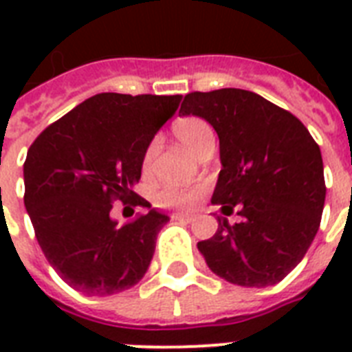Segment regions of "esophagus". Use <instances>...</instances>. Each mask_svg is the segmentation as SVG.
Returning a JSON list of instances; mask_svg holds the SVG:
<instances>
[{
	"label": "esophagus",
	"mask_w": 352,
	"mask_h": 352,
	"mask_svg": "<svg viewBox=\"0 0 352 352\" xmlns=\"http://www.w3.org/2000/svg\"><path fill=\"white\" fill-rule=\"evenodd\" d=\"M171 217L177 221H184V223H192V221L195 219V215H192V214H173Z\"/></svg>",
	"instance_id": "1"
}]
</instances>
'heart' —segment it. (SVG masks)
Listing matches in <instances>:
<instances>
[{"mask_svg": "<svg viewBox=\"0 0 352 352\" xmlns=\"http://www.w3.org/2000/svg\"><path fill=\"white\" fill-rule=\"evenodd\" d=\"M173 133H175V137L179 138L192 153L197 155V157L215 149L214 127L210 126L204 118H181V120L173 126ZM157 155H159V140L153 138V140L148 144V148H146L142 157V168L146 173L153 170ZM199 195H201V188L197 186L182 188L175 186V184H164V186H160L159 190H157V193H155V201H157L160 206H190Z\"/></svg>", "mask_w": 352, "mask_h": 352, "instance_id": "heart-1", "label": "heart"}]
</instances>
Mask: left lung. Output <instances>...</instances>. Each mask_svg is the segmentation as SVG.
Returning <instances> with one entry per match:
<instances>
[{
  "label": "left lung",
  "mask_w": 352,
  "mask_h": 352,
  "mask_svg": "<svg viewBox=\"0 0 352 352\" xmlns=\"http://www.w3.org/2000/svg\"><path fill=\"white\" fill-rule=\"evenodd\" d=\"M179 115L210 122L219 137L223 170L212 203L241 223L219 217L214 237L199 241L206 265L241 287L281 281L309 250L325 204L322 151L300 118L245 89L188 93Z\"/></svg>",
  "instance_id": "1"
}]
</instances>
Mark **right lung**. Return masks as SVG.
Wrapping results in <instances>:
<instances>
[{
    "instance_id": "obj_1",
    "label": "right lung",
    "mask_w": 352,
    "mask_h": 352,
    "mask_svg": "<svg viewBox=\"0 0 352 352\" xmlns=\"http://www.w3.org/2000/svg\"><path fill=\"white\" fill-rule=\"evenodd\" d=\"M181 95L100 93L52 122L23 164L25 208L47 261L74 290L109 296L144 278L170 217L157 210L118 226L115 201L151 204L133 192L142 157Z\"/></svg>"
}]
</instances>
